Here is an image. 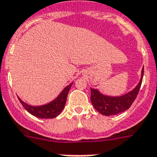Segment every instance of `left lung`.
I'll return each mask as SVG.
<instances>
[{
	"instance_id": "left-lung-1",
	"label": "left lung",
	"mask_w": 157,
	"mask_h": 157,
	"mask_svg": "<svg viewBox=\"0 0 157 157\" xmlns=\"http://www.w3.org/2000/svg\"><path fill=\"white\" fill-rule=\"evenodd\" d=\"M143 75H144V67L141 70V80L137 87L129 93L118 97L107 96L100 93L98 90L91 88V101L94 108L100 114L106 116L114 115L126 111L130 107L132 103L137 98L142 83Z\"/></svg>"
}]
</instances>
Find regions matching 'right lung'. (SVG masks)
Segmentation results:
<instances>
[{
    "mask_svg": "<svg viewBox=\"0 0 157 157\" xmlns=\"http://www.w3.org/2000/svg\"><path fill=\"white\" fill-rule=\"evenodd\" d=\"M72 84H73V83H71L69 85L65 87L58 97L56 98L54 100H53L52 102H50L46 105L35 107V106L27 104L24 101H22L20 98H19V100L23 105V107L34 116L39 118H54L58 116V114H60V113L62 112V110L65 107L68 93H69V91Z\"/></svg>",
    "mask_w": 157,
    "mask_h": 157,
    "instance_id": "obj_1",
    "label": "right lung"
}]
</instances>
